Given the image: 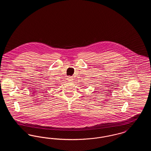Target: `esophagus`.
<instances>
[{"label": "esophagus", "instance_id": "obj_1", "mask_svg": "<svg viewBox=\"0 0 151 151\" xmlns=\"http://www.w3.org/2000/svg\"><path fill=\"white\" fill-rule=\"evenodd\" d=\"M68 80L69 81H70V82H72V81H73V78L71 77V76L68 77Z\"/></svg>", "mask_w": 151, "mask_h": 151}]
</instances>
